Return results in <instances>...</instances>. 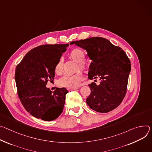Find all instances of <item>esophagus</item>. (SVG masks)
Instances as JSON below:
<instances>
[{
    "mask_svg": "<svg viewBox=\"0 0 152 152\" xmlns=\"http://www.w3.org/2000/svg\"><path fill=\"white\" fill-rule=\"evenodd\" d=\"M78 89V88H67V89L68 90V91H74V90H77Z\"/></svg>",
    "mask_w": 152,
    "mask_h": 152,
    "instance_id": "obj_1",
    "label": "esophagus"
}]
</instances>
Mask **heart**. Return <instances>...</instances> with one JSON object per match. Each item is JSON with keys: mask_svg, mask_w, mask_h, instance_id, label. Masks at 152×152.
I'll return each instance as SVG.
<instances>
[{"mask_svg": "<svg viewBox=\"0 0 152 152\" xmlns=\"http://www.w3.org/2000/svg\"><path fill=\"white\" fill-rule=\"evenodd\" d=\"M71 57L78 62L79 66L81 69H86L87 67L86 63L84 61L85 54L82 50L75 49L71 53ZM63 69V60L60 58L57 63L55 67V72L60 73ZM84 79V75L81 72H78L75 74H66L62 76L58 81V85L64 88H77L81 81Z\"/></svg>", "mask_w": 152, "mask_h": 152, "instance_id": "heart-1", "label": "heart"}]
</instances>
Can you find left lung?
<instances>
[{
  "instance_id": "obj_1",
  "label": "left lung",
  "mask_w": 152,
  "mask_h": 152,
  "mask_svg": "<svg viewBox=\"0 0 152 152\" xmlns=\"http://www.w3.org/2000/svg\"><path fill=\"white\" fill-rule=\"evenodd\" d=\"M73 44L85 49L92 61L89 66V79L100 80L98 85L94 82L89 85L91 92L86 99L87 104L101 113L115 109L121 104L127 91L131 64L126 54L120 47L103 37L70 43Z\"/></svg>"
}]
</instances>
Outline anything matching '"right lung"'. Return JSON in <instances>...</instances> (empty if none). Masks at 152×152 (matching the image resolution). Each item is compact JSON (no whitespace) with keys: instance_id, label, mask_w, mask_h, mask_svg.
Returning <instances> with one entry per match:
<instances>
[{"instance_id":"right-lung-1","label":"right lung","mask_w":152,"mask_h":152,"mask_svg":"<svg viewBox=\"0 0 152 152\" xmlns=\"http://www.w3.org/2000/svg\"><path fill=\"white\" fill-rule=\"evenodd\" d=\"M68 46H37L29 50L16 67L15 80L20 102L26 110L37 118L53 121L63 110L68 91L57 88L53 92L46 85L49 80H54L56 65Z\"/></svg>"}]
</instances>
